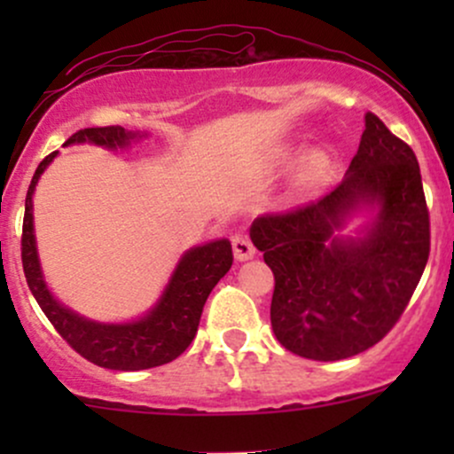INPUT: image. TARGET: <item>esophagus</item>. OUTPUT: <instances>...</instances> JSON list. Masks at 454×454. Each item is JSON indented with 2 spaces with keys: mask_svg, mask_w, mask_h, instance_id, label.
<instances>
[{
  "mask_svg": "<svg viewBox=\"0 0 454 454\" xmlns=\"http://www.w3.org/2000/svg\"><path fill=\"white\" fill-rule=\"evenodd\" d=\"M232 252H234V258L237 260H249L254 258V254H256V247H254V243L249 241L247 234H237V237L232 239Z\"/></svg>",
  "mask_w": 454,
  "mask_h": 454,
  "instance_id": "esophagus-1",
  "label": "esophagus"
}]
</instances>
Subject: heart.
Listing matches in <instances>:
<instances>
[{
  "mask_svg": "<svg viewBox=\"0 0 454 454\" xmlns=\"http://www.w3.org/2000/svg\"><path fill=\"white\" fill-rule=\"evenodd\" d=\"M326 168V158L322 153H309L299 168V185H314Z\"/></svg>",
  "mask_w": 454,
  "mask_h": 454,
  "instance_id": "heart-1",
  "label": "heart"
}]
</instances>
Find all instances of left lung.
I'll use <instances>...</instances> for the list:
<instances>
[{
	"label": "left lung",
	"instance_id": "left-lung-1",
	"mask_svg": "<svg viewBox=\"0 0 454 454\" xmlns=\"http://www.w3.org/2000/svg\"><path fill=\"white\" fill-rule=\"evenodd\" d=\"M361 208H378L377 220L361 238H340ZM249 237L275 275L270 326L281 346L311 361L364 352L397 325L429 260L414 151L367 113L341 184L320 200L256 217Z\"/></svg>",
	"mask_w": 454,
	"mask_h": 454
}]
</instances>
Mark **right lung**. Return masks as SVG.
Wrapping results in <instances>:
<instances>
[{"label":"right lung","instance_id":"add662e5","mask_svg":"<svg viewBox=\"0 0 454 454\" xmlns=\"http://www.w3.org/2000/svg\"><path fill=\"white\" fill-rule=\"evenodd\" d=\"M137 137H140L138 132H126L121 126L85 128L72 134L66 145L91 143L106 149H123ZM55 155L57 151L40 161L29 184L27 198H25L20 258H23L25 279H27L31 294L38 301L40 309L49 317L55 331L70 343V348H74L82 358L98 367L140 372V369L160 367V364L175 361L196 337L202 307L209 299L211 290L232 267L231 241L220 239V241L198 245L185 252L164 294L160 296L153 309L140 320L126 322V325H102V322L87 320L61 305L49 293L43 270H40L38 249H35L31 196H34L40 175L55 160Z\"/></svg>","mask_w":454,"mask_h":454}]
</instances>
